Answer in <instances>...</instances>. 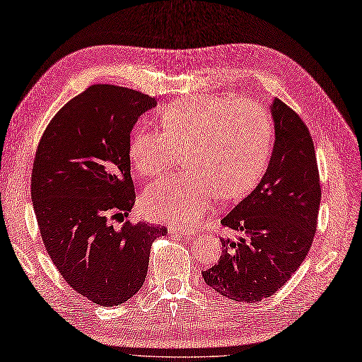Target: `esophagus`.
<instances>
[{
	"mask_svg": "<svg viewBox=\"0 0 362 362\" xmlns=\"http://www.w3.org/2000/svg\"><path fill=\"white\" fill-rule=\"evenodd\" d=\"M170 233L171 234H182V235H194L195 230H192V228H174V226H171Z\"/></svg>",
	"mask_w": 362,
	"mask_h": 362,
	"instance_id": "esophagus-1",
	"label": "esophagus"
}]
</instances>
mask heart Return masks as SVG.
<instances>
[{
  "label": "heart",
  "instance_id": "1",
  "mask_svg": "<svg viewBox=\"0 0 362 362\" xmlns=\"http://www.w3.org/2000/svg\"><path fill=\"white\" fill-rule=\"evenodd\" d=\"M160 132L132 134L129 159L140 176L165 173L183 153L189 171L149 185L141 210L156 221L192 225L216 195L247 194L269 167L274 124L262 105L235 97L203 93L182 98L159 115Z\"/></svg>",
  "mask_w": 362,
  "mask_h": 362
}]
</instances>
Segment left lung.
Instances as JSON below:
<instances>
[{"mask_svg": "<svg viewBox=\"0 0 362 362\" xmlns=\"http://www.w3.org/2000/svg\"><path fill=\"white\" fill-rule=\"evenodd\" d=\"M276 141L259 185L221 223L240 233L221 238L218 264L203 272L221 296L253 303L282 288L309 253L317 226L319 170L309 128L289 105L272 104Z\"/></svg>", "mask_w": 362, "mask_h": 362, "instance_id": "left-lung-1", "label": "left lung"}]
</instances>
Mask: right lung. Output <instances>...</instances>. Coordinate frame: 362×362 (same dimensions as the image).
Segmentation results:
<instances>
[{"instance_id":"1","label":"right lung","mask_w":362,"mask_h":362,"mask_svg":"<svg viewBox=\"0 0 362 362\" xmlns=\"http://www.w3.org/2000/svg\"><path fill=\"white\" fill-rule=\"evenodd\" d=\"M155 105L139 90L92 85L52 117L35 152L31 198L45 247L65 282L103 307L136 296L152 243L167 234L144 222L112 223L136 204L129 134Z\"/></svg>"}]
</instances>
